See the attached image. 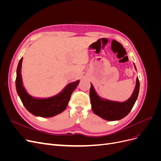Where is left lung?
I'll list each match as a JSON object with an SVG mask.
<instances>
[{"label":"left lung","mask_w":161,"mask_h":161,"mask_svg":"<svg viewBox=\"0 0 161 161\" xmlns=\"http://www.w3.org/2000/svg\"><path fill=\"white\" fill-rule=\"evenodd\" d=\"M135 69L136 68L134 65ZM140 89L138 78H136V84L132 95L124 102L113 101L101 98L97 93L93 86L91 83L90 98L92 110L94 114L108 121H116L124 118L132 109L138 98Z\"/></svg>","instance_id":"left-lung-1"}]
</instances>
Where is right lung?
<instances>
[{
  "label": "right lung",
  "mask_w": 161,
  "mask_h": 161,
  "mask_svg": "<svg viewBox=\"0 0 161 161\" xmlns=\"http://www.w3.org/2000/svg\"><path fill=\"white\" fill-rule=\"evenodd\" d=\"M22 62L23 58L19 60L17 69L15 85L17 94L26 109L33 115L42 118H51L64 111L72 93L79 84V80L68 84L64 89L55 96L49 98H36L29 94L23 86L21 73Z\"/></svg>",
  "instance_id": "1"
}]
</instances>
